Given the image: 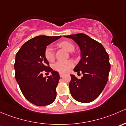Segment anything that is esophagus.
Here are the masks:
<instances>
[{
    "instance_id": "esophagus-1",
    "label": "esophagus",
    "mask_w": 126,
    "mask_h": 126,
    "mask_svg": "<svg viewBox=\"0 0 126 126\" xmlns=\"http://www.w3.org/2000/svg\"><path fill=\"white\" fill-rule=\"evenodd\" d=\"M59 76H60L61 78H63V73H59Z\"/></svg>"
}]
</instances>
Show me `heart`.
Here are the masks:
<instances>
[{
    "mask_svg": "<svg viewBox=\"0 0 126 126\" xmlns=\"http://www.w3.org/2000/svg\"><path fill=\"white\" fill-rule=\"evenodd\" d=\"M59 45L65 48L67 51L72 52L75 50V45L70 41H63L59 43ZM44 56L47 61L52 62L54 59V53L52 45H49L45 48L44 51ZM73 65V63L71 60L59 61L53 65V68L57 72L62 73H67L70 70Z\"/></svg>",
    "mask_w": 126,
    "mask_h": 126,
    "instance_id": "obj_1",
    "label": "heart"
}]
</instances>
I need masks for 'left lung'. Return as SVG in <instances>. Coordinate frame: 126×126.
Returning a JSON list of instances; mask_svg holds the SVG:
<instances>
[{
  "label": "left lung",
  "instance_id": "left-lung-1",
  "mask_svg": "<svg viewBox=\"0 0 126 126\" xmlns=\"http://www.w3.org/2000/svg\"><path fill=\"white\" fill-rule=\"evenodd\" d=\"M75 41L81 49V59L74 71L83 76L70 75V91L77 101L87 103L96 99L104 89L110 69L109 54L102 44L83 33L65 36Z\"/></svg>",
  "mask_w": 126,
  "mask_h": 126
}]
</instances>
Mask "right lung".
Wrapping results in <instances>:
<instances>
[{"mask_svg":"<svg viewBox=\"0 0 126 126\" xmlns=\"http://www.w3.org/2000/svg\"><path fill=\"white\" fill-rule=\"evenodd\" d=\"M61 37L36 36L26 42L16 55V79L25 98L36 106L50 104L56 97L60 76L49 66L44 51L47 45ZM44 72H50L52 75L44 78Z\"/></svg>","mask_w":126,"mask_h":126,"instance_id":"obj_1","label":"right lung"}]
</instances>
